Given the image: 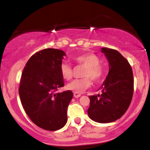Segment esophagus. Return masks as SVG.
Listing matches in <instances>:
<instances>
[{"label":"esophagus","mask_w":150,"mask_h":150,"mask_svg":"<svg viewBox=\"0 0 150 150\" xmlns=\"http://www.w3.org/2000/svg\"><path fill=\"white\" fill-rule=\"evenodd\" d=\"M73 95H74V97H75V98H79L80 96H81V94H80V93H73Z\"/></svg>","instance_id":"34e87169"}]
</instances>
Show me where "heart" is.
<instances>
[{"label":"heart","mask_w":150,"mask_h":150,"mask_svg":"<svg viewBox=\"0 0 150 150\" xmlns=\"http://www.w3.org/2000/svg\"><path fill=\"white\" fill-rule=\"evenodd\" d=\"M75 62L82 64L86 67L84 72V77H89L94 81H99L102 79L104 75V68L101 65L99 57L92 53L81 54L75 58ZM60 72L62 77L64 80H70L72 76V69L67 63H62L60 66ZM89 78L83 79L74 80L66 86V88L72 91L74 93H82L91 85V81Z\"/></svg>","instance_id":"b5f03b06"}]
</instances>
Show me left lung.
<instances>
[{
	"instance_id": "obj_1",
	"label": "left lung",
	"mask_w": 150,
	"mask_h": 150,
	"mask_svg": "<svg viewBox=\"0 0 150 150\" xmlns=\"http://www.w3.org/2000/svg\"><path fill=\"white\" fill-rule=\"evenodd\" d=\"M109 63V72L100 90L89 96L88 115L92 120L108 123L120 118L128 110L134 93V75L128 62L114 49L101 48Z\"/></svg>"
}]
</instances>
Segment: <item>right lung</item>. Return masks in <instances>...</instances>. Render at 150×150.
Instances as JSON below:
<instances>
[{
    "mask_svg": "<svg viewBox=\"0 0 150 150\" xmlns=\"http://www.w3.org/2000/svg\"><path fill=\"white\" fill-rule=\"evenodd\" d=\"M65 56L59 49L42 50L30 57L22 74L19 93L22 107L32 121L47 131H57L67 122L73 93H55L64 86L60 66Z\"/></svg>",
    "mask_w": 150,
    "mask_h": 150,
    "instance_id": "right-lung-1",
    "label": "right lung"
}]
</instances>
